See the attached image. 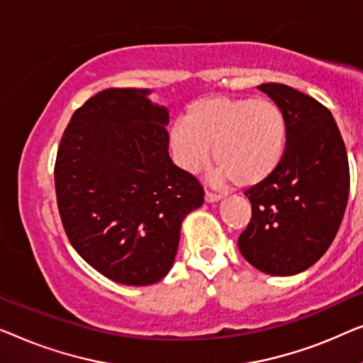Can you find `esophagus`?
Listing matches in <instances>:
<instances>
[{"instance_id": "obj_1", "label": "esophagus", "mask_w": 363, "mask_h": 363, "mask_svg": "<svg viewBox=\"0 0 363 363\" xmlns=\"http://www.w3.org/2000/svg\"><path fill=\"white\" fill-rule=\"evenodd\" d=\"M223 197V194H213V192H206V202L208 203H213V202H218L220 199Z\"/></svg>"}]
</instances>
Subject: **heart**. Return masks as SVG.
Instances as JSON below:
<instances>
[{
    "label": "heart",
    "mask_w": 363,
    "mask_h": 363,
    "mask_svg": "<svg viewBox=\"0 0 363 363\" xmlns=\"http://www.w3.org/2000/svg\"><path fill=\"white\" fill-rule=\"evenodd\" d=\"M171 147L184 171L199 172L212 157L213 179L253 187L269 179L281 164L288 123L272 100L213 95L189 106L186 118L171 128Z\"/></svg>",
    "instance_id": "obj_1"
}]
</instances>
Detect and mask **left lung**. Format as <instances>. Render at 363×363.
<instances>
[{
	"label": "left lung",
	"mask_w": 363,
	"mask_h": 363,
	"mask_svg": "<svg viewBox=\"0 0 363 363\" xmlns=\"http://www.w3.org/2000/svg\"><path fill=\"white\" fill-rule=\"evenodd\" d=\"M258 89L283 110L288 141L277 172L245 192L252 220L238 250L259 272L293 277L313 267L335 238L349 199V160L323 104L283 84Z\"/></svg>",
	"instance_id": "left-lung-1"
}]
</instances>
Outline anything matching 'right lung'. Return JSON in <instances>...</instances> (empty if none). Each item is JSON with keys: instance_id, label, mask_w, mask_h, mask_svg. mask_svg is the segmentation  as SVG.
<instances>
[{"instance_id": "obj_1", "label": "right lung", "mask_w": 363, "mask_h": 363, "mask_svg": "<svg viewBox=\"0 0 363 363\" xmlns=\"http://www.w3.org/2000/svg\"><path fill=\"white\" fill-rule=\"evenodd\" d=\"M147 89H106L75 110L55 160L65 233L111 281L146 286L169 273L203 189L172 162L169 111Z\"/></svg>"}]
</instances>
